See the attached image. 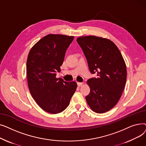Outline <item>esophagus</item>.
Instances as JSON below:
<instances>
[{"label":"esophagus","instance_id":"34e87169","mask_svg":"<svg viewBox=\"0 0 146 146\" xmlns=\"http://www.w3.org/2000/svg\"><path fill=\"white\" fill-rule=\"evenodd\" d=\"M77 84H78V86H82L83 85V83H81V82H77Z\"/></svg>","mask_w":146,"mask_h":146}]
</instances>
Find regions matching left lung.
<instances>
[{
	"mask_svg": "<svg viewBox=\"0 0 146 146\" xmlns=\"http://www.w3.org/2000/svg\"><path fill=\"white\" fill-rule=\"evenodd\" d=\"M87 59L89 70L97 78L87 81L90 89L86 100L93 111L102 113L118 102L126 83L125 61L117 45L105 38L94 35L77 38Z\"/></svg>",
	"mask_w": 146,
	"mask_h": 146,
	"instance_id": "left-lung-1",
	"label": "left lung"
}]
</instances>
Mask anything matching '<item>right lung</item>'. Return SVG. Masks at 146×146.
<instances>
[{
  "instance_id": "obj_1",
  "label": "right lung",
  "mask_w": 146,
  "mask_h": 146,
  "mask_svg": "<svg viewBox=\"0 0 146 146\" xmlns=\"http://www.w3.org/2000/svg\"><path fill=\"white\" fill-rule=\"evenodd\" d=\"M73 36L48 34L30 50L27 61V76L31 95L40 108L50 113L63 111L77 88L75 82L56 78Z\"/></svg>"
}]
</instances>
